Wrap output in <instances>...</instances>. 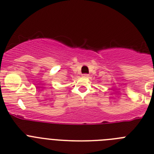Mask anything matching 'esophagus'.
<instances>
[{"mask_svg": "<svg viewBox=\"0 0 154 154\" xmlns=\"http://www.w3.org/2000/svg\"><path fill=\"white\" fill-rule=\"evenodd\" d=\"M88 74H82V77H84V78H87V77H88Z\"/></svg>", "mask_w": 154, "mask_h": 154, "instance_id": "esophagus-1", "label": "esophagus"}]
</instances>
